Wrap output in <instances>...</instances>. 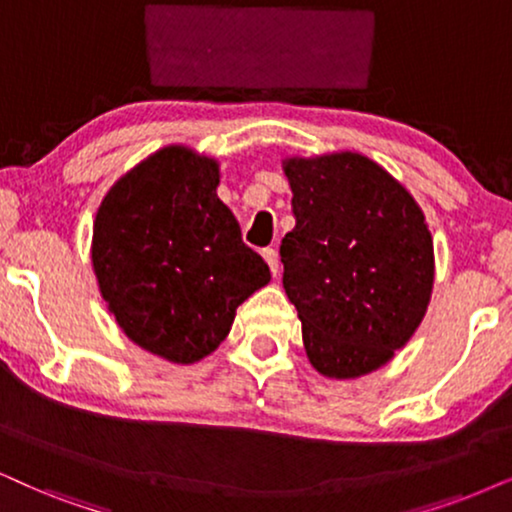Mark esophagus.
<instances>
[{
	"instance_id": "34e87169",
	"label": "esophagus",
	"mask_w": 512,
	"mask_h": 512,
	"mask_svg": "<svg viewBox=\"0 0 512 512\" xmlns=\"http://www.w3.org/2000/svg\"><path fill=\"white\" fill-rule=\"evenodd\" d=\"M262 257H264V262L269 264V269H271V274H278V252L274 250V248H264L262 250Z\"/></svg>"
}]
</instances>
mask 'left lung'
Returning a JSON list of instances; mask_svg holds the SVG:
<instances>
[{
	"instance_id": "1",
	"label": "left lung",
	"mask_w": 512,
	"mask_h": 512,
	"mask_svg": "<svg viewBox=\"0 0 512 512\" xmlns=\"http://www.w3.org/2000/svg\"><path fill=\"white\" fill-rule=\"evenodd\" d=\"M295 229L283 288L316 371L357 378L392 359L428 309L435 255L409 191L357 153L288 160Z\"/></svg>"
}]
</instances>
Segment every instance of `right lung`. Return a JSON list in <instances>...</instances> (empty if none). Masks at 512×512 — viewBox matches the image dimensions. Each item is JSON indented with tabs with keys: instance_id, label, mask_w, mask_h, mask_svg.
I'll list each match as a JSON object with an SVG mask.
<instances>
[{
	"instance_id": "right-lung-1",
	"label": "right lung",
	"mask_w": 512,
	"mask_h": 512,
	"mask_svg": "<svg viewBox=\"0 0 512 512\" xmlns=\"http://www.w3.org/2000/svg\"><path fill=\"white\" fill-rule=\"evenodd\" d=\"M217 184L215 160L163 148L108 191L94 222L92 262L108 309L127 338L174 364L215 352L238 304L271 278Z\"/></svg>"
}]
</instances>
